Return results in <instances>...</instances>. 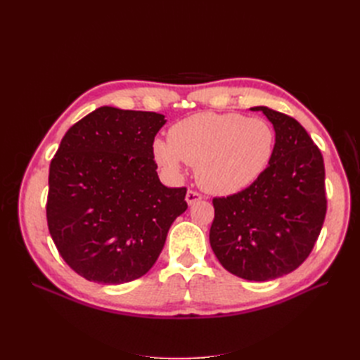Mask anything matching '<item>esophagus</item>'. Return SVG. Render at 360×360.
<instances>
[{"label": "esophagus", "mask_w": 360, "mask_h": 360, "mask_svg": "<svg viewBox=\"0 0 360 360\" xmlns=\"http://www.w3.org/2000/svg\"><path fill=\"white\" fill-rule=\"evenodd\" d=\"M204 197L200 193V192H197V191H188V193H186V201H188V204L189 205H192V204H195V202H198L200 200H202Z\"/></svg>", "instance_id": "1"}]
</instances>
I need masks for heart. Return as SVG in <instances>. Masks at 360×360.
<instances>
[{"label": "heart", "instance_id": "obj_1", "mask_svg": "<svg viewBox=\"0 0 360 360\" xmlns=\"http://www.w3.org/2000/svg\"><path fill=\"white\" fill-rule=\"evenodd\" d=\"M276 141V130L266 118L205 112L174 124L169 143L156 139L153 155L169 176L180 177L186 162L195 165L201 188L230 195L263 176L275 156Z\"/></svg>", "mask_w": 360, "mask_h": 360}]
</instances>
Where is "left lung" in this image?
<instances>
[{
	"label": "left lung",
	"mask_w": 360,
	"mask_h": 360,
	"mask_svg": "<svg viewBox=\"0 0 360 360\" xmlns=\"http://www.w3.org/2000/svg\"><path fill=\"white\" fill-rule=\"evenodd\" d=\"M276 130V150L269 168L249 188L213 198L210 246L230 274L269 281L296 270L320 236L328 209L324 162L303 126L267 106Z\"/></svg>",
	"instance_id": "8db88e82"
}]
</instances>
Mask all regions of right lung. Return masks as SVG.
Here are the masks:
<instances>
[{
    "label": "right lung",
    "mask_w": 360,
    "mask_h": 360,
    "mask_svg": "<svg viewBox=\"0 0 360 360\" xmlns=\"http://www.w3.org/2000/svg\"><path fill=\"white\" fill-rule=\"evenodd\" d=\"M165 115L97 108L75 123L49 167L48 228L82 278L123 284L153 267L186 188L158 177L153 143Z\"/></svg>",
    "instance_id": "right-lung-1"
}]
</instances>
